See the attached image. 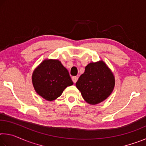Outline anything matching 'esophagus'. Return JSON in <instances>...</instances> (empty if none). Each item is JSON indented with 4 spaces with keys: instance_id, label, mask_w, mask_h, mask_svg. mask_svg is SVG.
I'll use <instances>...</instances> for the list:
<instances>
[{
    "instance_id": "34e87169",
    "label": "esophagus",
    "mask_w": 146,
    "mask_h": 146,
    "mask_svg": "<svg viewBox=\"0 0 146 146\" xmlns=\"http://www.w3.org/2000/svg\"><path fill=\"white\" fill-rule=\"evenodd\" d=\"M77 80H78L77 76H73V77H72V80H73V82L74 83H76V81H77Z\"/></svg>"
}]
</instances>
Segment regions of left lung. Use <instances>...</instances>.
I'll use <instances>...</instances> for the list:
<instances>
[{
  "label": "left lung",
  "mask_w": 146,
  "mask_h": 146,
  "mask_svg": "<svg viewBox=\"0 0 146 146\" xmlns=\"http://www.w3.org/2000/svg\"><path fill=\"white\" fill-rule=\"evenodd\" d=\"M115 78L103 60L88 64L84 73L76 82V87L86 102L96 105L110 97L114 90Z\"/></svg>",
  "instance_id": "left-lung-1"
}]
</instances>
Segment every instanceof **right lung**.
Returning a JSON list of instances; mask_svg holds the SVG:
<instances>
[{
	"mask_svg": "<svg viewBox=\"0 0 146 146\" xmlns=\"http://www.w3.org/2000/svg\"><path fill=\"white\" fill-rule=\"evenodd\" d=\"M31 79L36 93L48 101L56 99L73 84L68 70L57 59L44 60L34 70Z\"/></svg>",
	"mask_w": 146,
	"mask_h": 146,
	"instance_id": "1",
	"label": "right lung"
}]
</instances>
